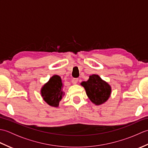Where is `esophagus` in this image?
Returning a JSON list of instances; mask_svg holds the SVG:
<instances>
[{
	"label": "esophagus",
	"mask_w": 148,
	"mask_h": 148,
	"mask_svg": "<svg viewBox=\"0 0 148 148\" xmlns=\"http://www.w3.org/2000/svg\"><path fill=\"white\" fill-rule=\"evenodd\" d=\"M78 81V79L77 78H73V79H72V83L74 84H76Z\"/></svg>",
	"instance_id": "34e87169"
}]
</instances>
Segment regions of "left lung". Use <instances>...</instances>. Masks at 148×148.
Segmentation results:
<instances>
[{
	"instance_id": "left-lung-1",
	"label": "left lung",
	"mask_w": 148,
	"mask_h": 148,
	"mask_svg": "<svg viewBox=\"0 0 148 148\" xmlns=\"http://www.w3.org/2000/svg\"><path fill=\"white\" fill-rule=\"evenodd\" d=\"M90 100L96 105L104 103L109 99L111 88L108 83L102 80L98 75L90 76L87 81L81 83Z\"/></svg>"
}]
</instances>
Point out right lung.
<instances>
[{
  "label": "right lung",
  "instance_id": "right-lung-1",
  "mask_svg": "<svg viewBox=\"0 0 148 148\" xmlns=\"http://www.w3.org/2000/svg\"><path fill=\"white\" fill-rule=\"evenodd\" d=\"M63 87L61 78L55 75L44 85L41 90V95L45 101L51 106L58 107L59 102L64 95L62 92Z\"/></svg>",
  "mask_w": 148,
  "mask_h": 148
}]
</instances>
